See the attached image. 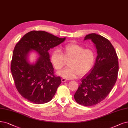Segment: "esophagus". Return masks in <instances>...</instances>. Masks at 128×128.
Returning <instances> with one entry per match:
<instances>
[{
	"instance_id": "esophagus-1",
	"label": "esophagus",
	"mask_w": 128,
	"mask_h": 128,
	"mask_svg": "<svg viewBox=\"0 0 128 128\" xmlns=\"http://www.w3.org/2000/svg\"><path fill=\"white\" fill-rule=\"evenodd\" d=\"M66 81H67V79L64 78H62V79H61V81H62V82H66Z\"/></svg>"
}]
</instances>
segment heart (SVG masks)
Returning a JSON list of instances; mask_svg holds the SVG:
<instances>
[{"mask_svg": "<svg viewBox=\"0 0 128 128\" xmlns=\"http://www.w3.org/2000/svg\"><path fill=\"white\" fill-rule=\"evenodd\" d=\"M63 54L55 50L51 56V60L56 69L60 70L68 60V67L58 72V74L67 79L76 78L78 74L82 76L88 73L94 65L96 54L90 48H84L81 46L70 44L62 48Z\"/></svg>", "mask_w": 128, "mask_h": 128, "instance_id": "obj_1", "label": "heart"}]
</instances>
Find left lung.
<instances>
[{
    "label": "left lung",
    "instance_id": "1",
    "mask_svg": "<svg viewBox=\"0 0 128 128\" xmlns=\"http://www.w3.org/2000/svg\"><path fill=\"white\" fill-rule=\"evenodd\" d=\"M91 39L96 49L94 67L81 79L74 95L76 101L84 106H92L104 100L113 88L119 71L118 58L109 40L99 34H90L84 40Z\"/></svg>",
    "mask_w": 128,
    "mask_h": 128
}]
</instances>
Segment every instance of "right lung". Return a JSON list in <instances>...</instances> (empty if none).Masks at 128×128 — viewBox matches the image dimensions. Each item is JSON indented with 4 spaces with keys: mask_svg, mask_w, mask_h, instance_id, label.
<instances>
[{
    "mask_svg": "<svg viewBox=\"0 0 128 128\" xmlns=\"http://www.w3.org/2000/svg\"><path fill=\"white\" fill-rule=\"evenodd\" d=\"M44 31L30 32L15 46L11 62V71L16 87L24 98L36 104L47 103L52 99L61 80L54 74L48 50L64 42ZM34 50L40 57L30 64L28 54Z\"/></svg>",
    "mask_w": 128,
    "mask_h": 128,
    "instance_id": "obj_1",
    "label": "right lung"
}]
</instances>
